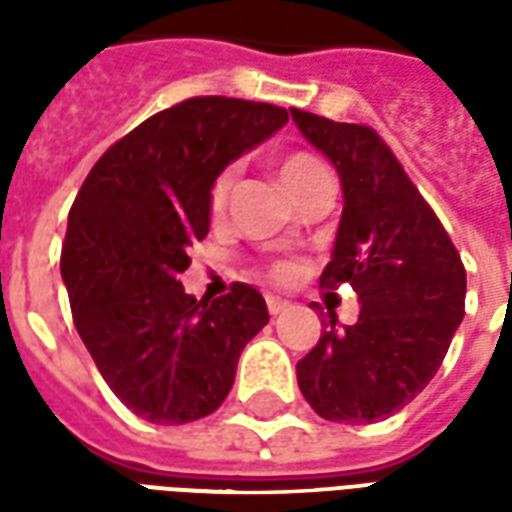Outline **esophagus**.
I'll list each match as a JSON object with an SVG mask.
<instances>
[{
  "mask_svg": "<svg viewBox=\"0 0 512 512\" xmlns=\"http://www.w3.org/2000/svg\"><path fill=\"white\" fill-rule=\"evenodd\" d=\"M266 304H268V312H271V315H279V312H285L290 307V301L279 299V296H268Z\"/></svg>",
  "mask_w": 512,
  "mask_h": 512,
  "instance_id": "1",
  "label": "esophagus"
}]
</instances>
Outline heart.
Instances as JSON below:
<instances>
[{
    "mask_svg": "<svg viewBox=\"0 0 512 512\" xmlns=\"http://www.w3.org/2000/svg\"><path fill=\"white\" fill-rule=\"evenodd\" d=\"M326 172V167L321 164V158H315L312 153H304V150H296V153H288V156L279 161V180L285 183V189L290 194H296L299 189H304L315 175ZM235 169L227 167L222 169L211 183V194H208V208L211 213H222L224 205H227V197H230V189H233ZM271 277L274 279H288L290 268L288 266H274L271 268Z\"/></svg>",
    "mask_w": 512,
    "mask_h": 512,
    "instance_id": "heart-1",
    "label": "heart"
}]
</instances>
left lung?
Instances as JSON below:
<instances>
[{
    "mask_svg": "<svg viewBox=\"0 0 512 512\" xmlns=\"http://www.w3.org/2000/svg\"><path fill=\"white\" fill-rule=\"evenodd\" d=\"M343 183V216L321 288L348 282L359 321L329 329L296 365L301 395L329 422L370 425L411 403L463 321L466 268L395 153L367 126L290 109Z\"/></svg>",
    "mask_w": 512,
    "mask_h": 512,
    "instance_id": "8db88e82",
    "label": "left lung"
}]
</instances>
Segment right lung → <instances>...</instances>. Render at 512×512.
<instances>
[{
  "mask_svg": "<svg viewBox=\"0 0 512 512\" xmlns=\"http://www.w3.org/2000/svg\"><path fill=\"white\" fill-rule=\"evenodd\" d=\"M285 123L282 106L189 98L117 139L76 194L60 260L73 323L136 417L183 425L213 414L268 323L252 285L197 301L178 277L211 227L213 178Z\"/></svg>",
  "mask_w": 512,
  "mask_h": 512,
  "instance_id": "obj_1",
  "label": "right lung"
}]
</instances>
